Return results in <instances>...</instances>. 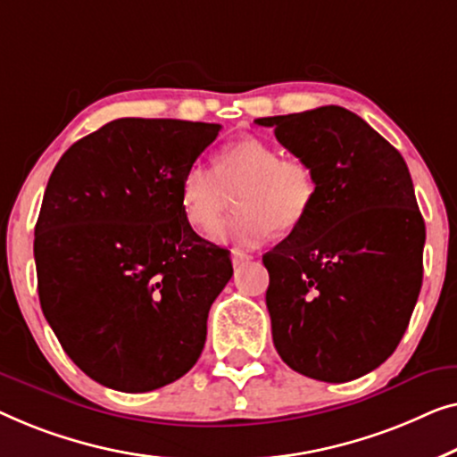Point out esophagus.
<instances>
[{
  "instance_id": "esophagus-1",
  "label": "esophagus",
  "mask_w": 457,
  "mask_h": 457,
  "mask_svg": "<svg viewBox=\"0 0 457 457\" xmlns=\"http://www.w3.org/2000/svg\"><path fill=\"white\" fill-rule=\"evenodd\" d=\"M250 259H253V256H248V254H244V253H237V250H234V253H231V265H234V267H242L244 262H248Z\"/></svg>"
}]
</instances>
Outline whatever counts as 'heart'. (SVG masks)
<instances>
[{
  "instance_id": "b5f03b06",
  "label": "heart",
  "mask_w": 457,
  "mask_h": 457,
  "mask_svg": "<svg viewBox=\"0 0 457 457\" xmlns=\"http://www.w3.org/2000/svg\"><path fill=\"white\" fill-rule=\"evenodd\" d=\"M236 196L237 213L211 237L237 248H256L273 229L300 228L317 198V178L300 157H279L267 140L246 137L215 153L213 170L192 163L179 182L186 221L209 234Z\"/></svg>"
}]
</instances>
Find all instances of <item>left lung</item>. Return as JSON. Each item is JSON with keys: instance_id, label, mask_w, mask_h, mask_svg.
<instances>
[{"instance_id": "left-lung-1", "label": "left lung", "mask_w": 457, "mask_h": 457, "mask_svg": "<svg viewBox=\"0 0 457 457\" xmlns=\"http://www.w3.org/2000/svg\"><path fill=\"white\" fill-rule=\"evenodd\" d=\"M254 121L317 178L304 223L262 256L275 350L300 375L352 381L394 354L420 294L424 221L408 165L337 105Z\"/></svg>"}]
</instances>
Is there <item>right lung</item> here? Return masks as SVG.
<instances>
[{
    "instance_id": "right-lung-1",
    "label": "right lung",
    "mask_w": 457,
    "mask_h": 457,
    "mask_svg": "<svg viewBox=\"0 0 457 457\" xmlns=\"http://www.w3.org/2000/svg\"><path fill=\"white\" fill-rule=\"evenodd\" d=\"M220 130L113 120L51 173L35 226L38 300L63 352L105 387L159 389L201 356L234 269L186 221L179 182Z\"/></svg>"
}]
</instances>
